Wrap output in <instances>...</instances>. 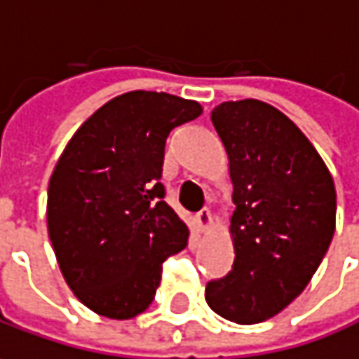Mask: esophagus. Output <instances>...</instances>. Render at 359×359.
I'll return each mask as SVG.
<instances>
[{
	"label": "esophagus",
	"mask_w": 359,
	"mask_h": 359,
	"mask_svg": "<svg viewBox=\"0 0 359 359\" xmlns=\"http://www.w3.org/2000/svg\"><path fill=\"white\" fill-rule=\"evenodd\" d=\"M195 223H196V229H198L201 233H209L210 229H212V217H210V210L209 209L198 210L195 217Z\"/></svg>",
	"instance_id": "1"
}]
</instances>
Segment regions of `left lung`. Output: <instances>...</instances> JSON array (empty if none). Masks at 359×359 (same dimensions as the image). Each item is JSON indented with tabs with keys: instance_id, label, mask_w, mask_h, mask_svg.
Returning <instances> with one entry per match:
<instances>
[{
	"instance_id": "1",
	"label": "left lung",
	"mask_w": 359,
	"mask_h": 359,
	"mask_svg": "<svg viewBox=\"0 0 359 359\" xmlns=\"http://www.w3.org/2000/svg\"><path fill=\"white\" fill-rule=\"evenodd\" d=\"M229 158L235 263L205 287L209 307L251 325L283 311L309 283L335 233V184L295 122L261 100L210 114Z\"/></svg>"
}]
</instances>
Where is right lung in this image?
I'll return each instance as SVG.
<instances>
[{
	"instance_id": "right-lung-1",
	"label": "right lung",
	"mask_w": 359,
	"mask_h": 359,
	"mask_svg": "<svg viewBox=\"0 0 359 359\" xmlns=\"http://www.w3.org/2000/svg\"><path fill=\"white\" fill-rule=\"evenodd\" d=\"M203 106L134 90L100 106L74 133L48 184V235L74 295L108 320H133L154 299L164 259L189 226L163 201L164 144Z\"/></svg>"
}]
</instances>
